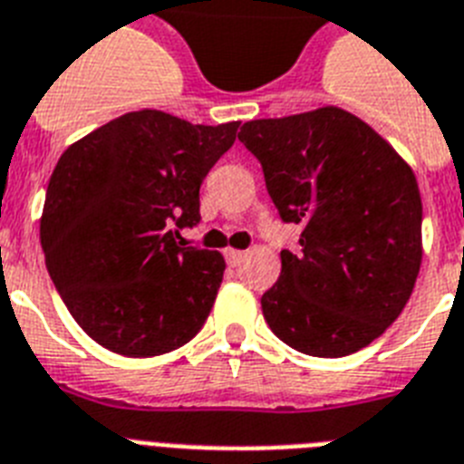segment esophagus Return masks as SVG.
<instances>
[{"label": "esophagus", "instance_id": "34e87169", "mask_svg": "<svg viewBox=\"0 0 464 464\" xmlns=\"http://www.w3.org/2000/svg\"><path fill=\"white\" fill-rule=\"evenodd\" d=\"M224 255H226V262H228V265H231V266H238L240 262H243V259H245V252L243 250H233V247H228V250H226Z\"/></svg>", "mask_w": 464, "mask_h": 464}]
</instances>
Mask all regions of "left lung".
<instances>
[{
    "instance_id": "left-lung-1",
    "label": "left lung",
    "mask_w": 464,
    "mask_h": 464,
    "mask_svg": "<svg viewBox=\"0 0 464 464\" xmlns=\"http://www.w3.org/2000/svg\"><path fill=\"white\" fill-rule=\"evenodd\" d=\"M281 219L303 228L262 295L276 338L314 357L367 348L408 304L421 266L415 171L341 107L243 123Z\"/></svg>"
}]
</instances>
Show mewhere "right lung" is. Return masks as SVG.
<instances>
[{
	"label": "right lung",
	"mask_w": 464,
	"mask_h": 464,
	"mask_svg": "<svg viewBox=\"0 0 464 464\" xmlns=\"http://www.w3.org/2000/svg\"><path fill=\"white\" fill-rule=\"evenodd\" d=\"M240 121L202 126L160 109L128 111L63 150L49 179L40 243L71 317L123 357L171 353L198 336L224 255L186 247L199 186Z\"/></svg>",
	"instance_id": "1"
}]
</instances>
